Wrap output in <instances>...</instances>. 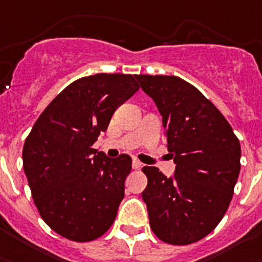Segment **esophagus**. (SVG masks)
<instances>
[{
	"label": "esophagus",
	"instance_id": "1",
	"mask_svg": "<svg viewBox=\"0 0 262 262\" xmlns=\"http://www.w3.org/2000/svg\"><path fill=\"white\" fill-rule=\"evenodd\" d=\"M142 166V163L138 161V159H133V162H132V167H133L134 170H138Z\"/></svg>",
	"mask_w": 262,
	"mask_h": 262
}]
</instances>
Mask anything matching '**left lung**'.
I'll return each instance as SVG.
<instances>
[{
	"instance_id": "8db88e82",
	"label": "left lung",
	"mask_w": 262,
	"mask_h": 262,
	"mask_svg": "<svg viewBox=\"0 0 262 262\" xmlns=\"http://www.w3.org/2000/svg\"><path fill=\"white\" fill-rule=\"evenodd\" d=\"M162 116L175 171L145 166L142 191L150 227L165 243L187 245L223 219L240 172L241 147L226 117L203 93L178 76L136 75Z\"/></svg>"
}]
</instances>
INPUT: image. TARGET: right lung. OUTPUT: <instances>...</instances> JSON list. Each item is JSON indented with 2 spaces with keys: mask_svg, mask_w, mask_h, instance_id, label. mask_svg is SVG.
Listing matches in <instances>:
<instances>
[{
  "mask_svg": "<svg viewBox=\"0 0 262 262\" xmlns=\"http://www.w3.org/2000/svg\"><path fill=\"white\" fill-rule=\"evenodd\" d=\"M138 88L132 75L81 77L52 100L25 141L34 203L47 226L68 240H95L115 222L132 158H109L92 145Z\"/></svg>",
  "mask_w": 262,
  "mask_h": 262,
  "instance_id": "obj_1",
  "label": "right lung"
}]
</instances>
